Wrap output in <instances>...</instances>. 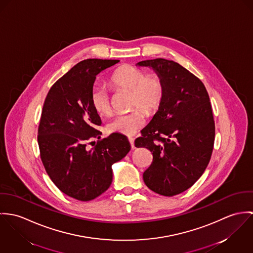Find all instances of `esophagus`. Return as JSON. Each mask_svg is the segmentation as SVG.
Wrapping results in <instances>:
<instances>
[{
    "label": "esophagus",
    "mask_w": 253,
    "mask_h": 253,
    "mask_svg": "<svg viewBox=\"0 0 253 253\" xmlns=\"http://www.w3.org/2000/svg\"><path fill=\"white\" fill-rule=\"evenodd\" d=\"M128 140H129V141H130V144H131V147L132 148H134L135 147V144H134V138H131V137H129L128 138Z\"/></svg>",
    "instance_id": "34e87169"
}]
</instances>
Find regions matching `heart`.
<instances>
[{"instance_id":"b5f03b06","label":"heart","mask_w":253,"mask_h":253,"mask_svg":"<svg viewBox=\"0 0 253 253\" xmlns=\"http://www.w3.org/2000/svg\"><path fill=\"white\" fill-rule=\"evenodd\" d=\"M113 89L126 90L132 93L131 108H140L143 112H155L161 104L164 86L161 79L154 74L146 73L138 67L125 65L113 72L109 80ZM90 105L92 109L101 115L111 112V96L108 89L93 87L90 92ZM145 123L140 111H133L126 114H118L111 119L107 129L112 133L126 136L134 135Z\"/></svg>"}]
</instances>
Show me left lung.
<instances>
[{
    "label": "left lung",
    "mask_w": 253,
    "mask_h": 253,
    "mask_svg": "<svg viewBox=\"0 0 253 253\" xmlns=\"http://www.w3.org/2000/svg\"><path fill=\"white\" fill-rule=\"evenodd\" d=\"M137 66L151 68L164 86L157 113L135 140L153 155L143 181L155 193L174 196L190 188L211 160L215 126L210 97L204 84L176 62L157 58Z\"/></svg>",
    "instance_id": "left-lung-1"
}]
</instances>
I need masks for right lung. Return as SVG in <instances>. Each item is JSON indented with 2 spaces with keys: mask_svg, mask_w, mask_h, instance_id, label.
<instances>
[{
  "mask_svg": "<svg viewBox=\"0 0 253 253\" xmlns=\"http://www.w3.org/2000/svg\"><path fill=\"white\" fill-rule=\"evenodd\" d=\"M118 62L87 59L78 63L52 85L43 104L38 131L42 164L57 187L79 201L103 194L113 181V164L131 149L127 137L118 133L86 148L102 135L97 130L101 118L90 105L96 76Z\"/></svg>",
  "mask_w": 253,
  "mask_h": 253,
  "instance_id": "1",
  "label": "right lung"
}]
</instances>
